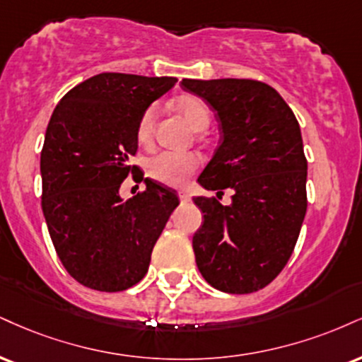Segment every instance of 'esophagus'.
Instances as JSON below:
<instances>
[{
	"mask_svg": "<svg viewBox=\"0 0 362 362\" xmlns=\"http://www.w3.org/2000/svg\"><path fill=\"white\" fill-rule=\"evenodd\" d=\"M178 197H180L182 202H189V200H190V195L187 192H180V194H178Z\"/></svg>",
	"mask_w": 362,
	"mask_h": 362,
	"instance_id": "esophagus-1",
	"label": "esophagus"
}]
</instances>
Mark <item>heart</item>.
I'll list each match as a JSON object with an SVG mask.
<instances>
[{"instance_id": "1", "label": "heart", "mask_w": 362, "mask_h": 362, "mask_svg": "<svg viewBox=\"0 0 362 362\" xmlns=\"http://www.w3.org/2000/svg\"><path fill=\"white\" fill-rule=\"evenodd\" d=\"M177 110L182 112L185 121L197 132L206 129L211 123V111L206 103L197 98H182L177 103ZM158 107L156 104L148 106L139 116L136 126V138L141 145H150L155 134ZM202 158L197 153H178V151H160L151 156L146 163L148 175L162 184L172 187H184L189 178L194 175L195 170L200 167Z\"/></svg>"}]
</instances>
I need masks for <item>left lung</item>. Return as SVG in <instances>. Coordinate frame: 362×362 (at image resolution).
Here are the masks:
<instances>
[{"label":"left lung","mask_w":362,"mask_h":362,"mask_svg":"<svg viewBox=\"0 0 362 362\" xmlns=\"http://www.w3.org/2000/svg\"><path fill=\"white\" fill-rule=\"evenodd\" d=\"M216 111L223 143L199 182L233 189V204L195 197L204 224L192 246L199 272L226 293H252L288 263L307 212V158L290 106L251 79H182ZM217 195V197H219Z\"/></svg>","instance_id":"obj_1"}]
</instances>
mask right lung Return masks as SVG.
Returning a JSON list of instances; mask_svg holds the SVG:
<instances>
[{
	"instance_id": "1",
	"label": "right lung",
	"mask_w": 362,
	"mask_h": 362,
	"mask_svg": "<svg viewBox=\"0 0 362 362\" xmlns=\"http://www.w3.org/2000/svg\"><path fill=\"white\" fill-rule=\"evenodd\" d=\"M175 82L104 72L69 90L50 117L40 155L42 211L64 268L87 288L136 285L178 206L177 194L151 178L134 197H119L124 178L136 180L129 160L139 116Z\"/></svg>"
}]
</instances>
